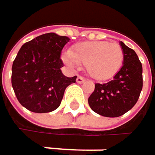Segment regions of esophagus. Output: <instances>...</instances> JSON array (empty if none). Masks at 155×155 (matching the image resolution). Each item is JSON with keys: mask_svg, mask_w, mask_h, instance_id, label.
<instances>
[{"mask_svg": "<svg viewBox=\"0 0 155 155\" xmlns=\"http://www.w3.org/2000/svg\"><path fill=\"white\" fill-rule=\"evenodd\" d=\"M84 81H85V79L81 76H78L77 79H76V81L78 83H82V82H84Z\"/></svg>", "mask_w": 155, "mask_h": 155, "instance_id": "34e87169", "label": "esophagus"}]
</instances>
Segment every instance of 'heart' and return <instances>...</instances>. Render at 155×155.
Wrapping results in <instances>:
<instances>
[{
	"label": "heart",
	"mask_w": 155,
	"mask_h": 155,
	"mask_svg": "<svg viewBox=\"0 0 155 155\" xmlns=\"http://www.w3.org/2000/svg\"><path fill=\"white\" fill-rule=\"evenodd\" d=\"M62 60L70 67L85 65L86 72L91 77L104 81L113 77L121 69L124 51L117 43L86 41L78 43L70 52H65L62 55Z\"/></svg>",
	"instance_id": "obj_1"
}]
</instances>
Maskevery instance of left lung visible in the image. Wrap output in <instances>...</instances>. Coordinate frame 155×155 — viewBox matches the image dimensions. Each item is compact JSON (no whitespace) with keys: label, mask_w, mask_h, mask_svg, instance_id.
Returning a JSON list of instances; mask_svg holds the SVG:
<instances>
[{"label":"left lung","mask_w":155,"mask_h":155,"mask_svg":"<svg viewBox=\"0 0 155 155\" xmlns=\"http://www.w3.org/2000/svg\"><path fill=\"white\" fill-rule=\"evenodd\" d=\"M124 63L114 78L106 83H95L89 97L91 108L99 115L117 117L133 108L143 88V68L137 53L122 41Z\"/></svg>","instance_id":"obj_1"}]
</instances>
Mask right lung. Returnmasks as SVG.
<instances>
[{
	"mask_svg": "<svg viewBox=\"0 0 155 155\" xmlns=\"http://www.w3.org/2000/svg\"><path fill=\"white\" fill-rule=\"evenodd\" d=\"M67 37L47 33L25 43L12 64V84L18 102L29 111L47 113L61 104L67 86L77 76L66 77L60 58Z\"/></svg>",
	"mask_w": 155,
	"mask_h": 155,
	"instance_id": "1",
	"label": "right lung"
}]
</instances>
